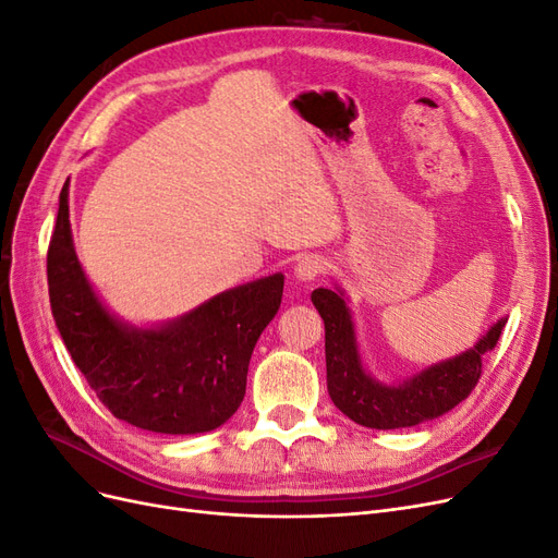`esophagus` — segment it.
<instances>
[{"instance_id":"obj_1","label":"esophagus","mask_w":558,"mask_h":558,"mask_svg":"<svg viewBox=\"0 0 558 558\" xmlns=\"http://www.w3.org/2000/svg\"><path fill=\"white\" fill-rule=\"evenodd\" d=\"M326 272V260L320 256H302L295 265V277L300 281H314L316 277H320Z\"/></svg>"}]
</instances>
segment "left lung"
Wrapping results in <instances>:
<instances>
[{
    "mask_svg": "<svg viewBox=\"0 0 558 558\" xmlns=\"http://www.w3.org/2000/svg\"><path fill=\"white\" fill-rule=\"evenodd\" d=\"M312 302L326 324V373L335 408L356 424L377 430L410 428L453 410L477 386L482 356L496 347L508 324L502 316L470 349L388 384L369 375L361 361L356 326L340 286L335 291L316 289Z\"/></svg>",
    "mask_w": 558,
    "mask_h": 558,
    "instance_id": "8db88e82",
    "label": "left lung"
}]
</instances>
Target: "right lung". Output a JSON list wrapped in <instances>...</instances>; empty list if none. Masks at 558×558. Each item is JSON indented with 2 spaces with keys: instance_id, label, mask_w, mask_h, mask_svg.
<instances>
[{
  "instance_id": "add662e5",
  "label": "right lung",
  "mask_w": 558,
  "mask_h": 558,
  "mask_svg": "<svg viewBox=\"0 0 558 558\" xmlns=\"http://www.w3.org/2000/svg\"><path fill=\"white\" fill-rule=\"evenodd\" d=\"M46 269L62 342L116 418L150 433L195 435L238 412L253 347L281 305V272L234 286L167 324H128L107 310L78 263L70 179Z\"/></svg>"
}]
</instances>
